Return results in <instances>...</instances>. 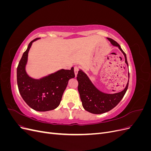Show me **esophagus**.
Instances as JSON below:
<instances>
[{
  "label": "esophagus",
  "instance_id": "34e87169",
  "mask_svg": "<svg viewBox=\"0 0 151 151\" xmlns=\"http://www.w3.org/2000/svg\"><path fill=\"white\" fill-rule=\"evenodd\" d=\"M78 71H79V68L77 67V66H75V67H74V73H75L76 77L77 76V74H78Z\"/></svg>",
  "mask_w": 151,
  "mask_h": 151
}]
</instances>
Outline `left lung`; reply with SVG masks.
I'll return each instance as SVG.
<instances>
[{"label": "left lung", "mask_w": 151, "mask_h": 151, "mask_svg": "<svg viewBox=\"0 0 151 151\" xmlns=\"http://www.w3.org/2000/svg\"><path fill=\"white\" fill-rule=\"evenodd\" d=\"M112 45L117 47L125 57V62L128 65L127 56L123 51L120 45L111 38H107ZM129 80L125 89L119 93L108 94L99 91L91 82L89 77L84 72L80 69L77 76L78 81V91L79 93L82 104L85 110L93 114H102L110 111L116 105L124 96L129 86V72L128 74Z\"/></svg>", "instance_id": "1"}]
</instances>
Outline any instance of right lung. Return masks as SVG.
I'll list each match as a JSON object with an SVG mask.
<instances>
[{"label":"right lung","instance_id":"right-lung-1","mask_svg":"<svg viewBox=\"0 0 151 151\" xmlns=\"http://www.w3.org/2000/svg\"><path fill=\"white\" fill-rule=\"evenodd\" d=\"M38 39L31 41L22 55L17 68V83L21 97L29 107L38 111H47L59 106L68 81L74 78L75 74L72 67L70 70L60 69L39 79L29 77L26 71L28 53L32 43Z\"/></svg>","mask_w":151,"mask_h":151}]
</instances>
